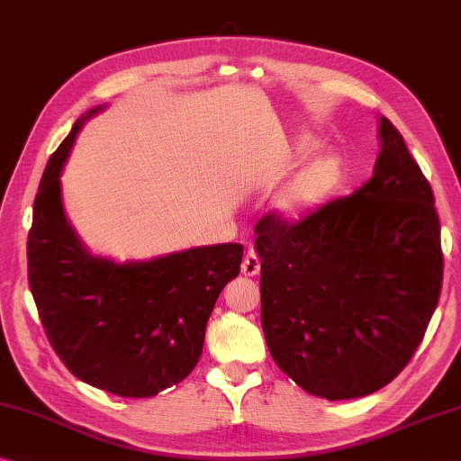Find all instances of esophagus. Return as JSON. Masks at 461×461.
<instances>
[{
	"label": "esophagus",
	"instance_id": "1",
	"mask_svg": "<svg viewBox=\"0 0 461 461\" xmlns=\"http://www.w3.org/2000/svg\"><path fill=\"white\" fill-rule=\"evenodd\" d=\"M260 273V258L254 250H248L242 260V275L244 276H257Z\"/></svg>",
	"mask_w": 461,
	"mask_h": 461
}]
</instances>
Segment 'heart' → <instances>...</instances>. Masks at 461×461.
Masks as SVG:
<instances>
[{"label": "heart", "instance_id": "heart-1", "mask_svg": "<svg viewBox=\"0 0 461 461\" xmlns=\"http://www.w3.org/2000/svg\"><path fill=\"white\" fill-rule=\"evenodd\" d=\"M320 148L310 133L291 135L279 148V172L302 162ZM348 180L347 159L339 151H322L303 162L273 196V213L285 223H303L332 204Z\"/></svg>", "mask_w": 461, "mask_h": 461}]
</instances>
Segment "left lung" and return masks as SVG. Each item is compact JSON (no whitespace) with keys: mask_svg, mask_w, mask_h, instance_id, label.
Segmentation results:
<instances>
[{"mask_svg":"<svg viewBox=\"0 0 461 461\" xmlns=\"http://www.w3.org/2000/svg\"><path fill=\"white\" fill-rule=\"evenodd\" d=\"M374 176L303 223L254 228L262 330L279 369L313 396L348 400L390 384L439 302L435 196L398 129L379 116Z\"/></svg>","mask_w":461,"mask_h":461,"instance_id":"obj_1","label":"left lung"}]
</instances>
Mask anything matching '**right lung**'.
<instances>
[{
	"instance_id": "right-lung-1",
	"label": "right lung",
	"mask_w": 461,
	"mask_h": 461,
	"mask_svg": "<svg viewBox=\"0 0 461 461\" xmlns=\"http://www.w3.org/2000/svg\"><path fill=\"white\" fill-rule=\"evenodd\" d=\"M104 108L79 116L45 167L28 233V283L50 347L73 375L116 396L149 398L194 369L244 248L194 246L125 262L87 250L65 215L61 172L86 121Z\"/></svg>"
}]
</instances>
